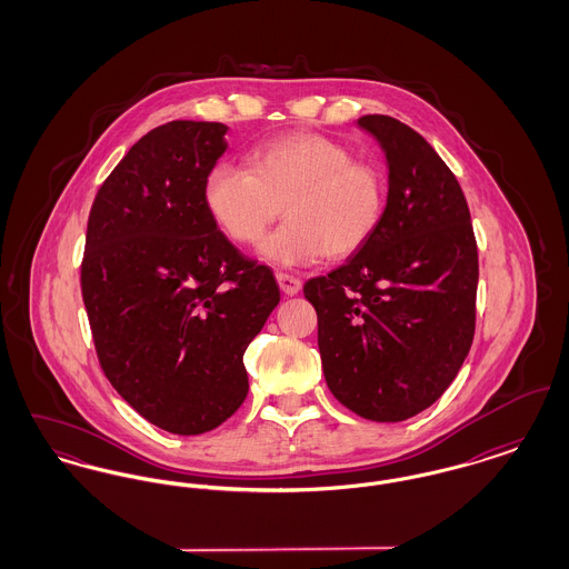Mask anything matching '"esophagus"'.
Returning <instances> with one entry per match:
<instances>
[{
  "instance_id": "esophagus-1",
  "label": "esophagus",
  "mask_w": 569,
  "mask_h": 569,
  "mask_svg": "<svg viewBox=\"0 0 569 569\" xmlns=\"http://www.w3.org/2000/svg\"><path fill=\"white\" fill-rule=\"evenodd\" d=\"M277 283L281 288L283 295L288 297H297L298 292L302 290V281L295 277V274H286V272H277Z\"/></svg>"
}]
</instances>
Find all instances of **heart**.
<instances>
[{
    "instance_id": "b5f03b06",
    "label": "heart",
    "mask_w": 569,
    "mask_h": 569,
    "mask_svg": "<svg viewBox=\"0 0 569 569\" xmlns=\"http://www.w3.org/2000/svg\"><path fill=\"white\" fill-rule=\"evenodd\" d=\"M207 209L223 234L256 244L272 221L258 253L279 269L316 264L322 256L346 258L371 237L383 213V179L373 163L322 134L297 132L258 147L247 172L217 166L204 183Z\"/></svg>"
}]
</instances>
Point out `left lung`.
<instances>
[{
    "mask_svg": "<svg viewBox=\"0 0 569 569\" xmlns=\"http://www.w3.org/2000/svg\"><path fill=\"white\" fill-rule=\"evenodd\" d=\"M388 198L352 258L305 283L330 392L373 422H401L446 392L476 330L478 247L457 177L409 126L365 114Z\"/></svg>",
    "mask_w": 569,
    "mask_h": 569,
    "instance_id": "obj_1",
    "label": "left lung"
}]
</instances>
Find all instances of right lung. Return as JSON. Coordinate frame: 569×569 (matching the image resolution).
Returning <instances> with one entry per match:
<instances>
[{
    "label": "right lung",
    "mask_w": 569,
    "mask_h": 569,
    "mask_svg": "<svg viewBox=\"0 0 569 569\" xmlns=\"http://www.w3.org/2000/svg\"><path fill=\"white\" fill-rule=\"evenodd\" d=\"M228 126L142 136L93 200L81 290L112 388L151 425L200 435L244 401L243 353L279 302L271 269L219 232L204 183Z\"/></svg>",
    "instance_id": "right-lung-1"
}]
</instances>
